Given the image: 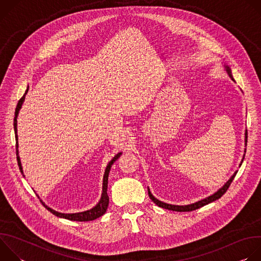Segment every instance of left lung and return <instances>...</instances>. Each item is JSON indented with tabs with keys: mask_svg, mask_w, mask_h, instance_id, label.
<instances>
[{
	"mask_svg": "<svg viewBox=\"0 0 261 261\" xmlns=\"http://www.w3.org/2000/svg\"><path fill=\"white\" fill-rule=\"evenodd\" d=\"M224 67H225V70H226L227 74L229 75V77L234 82V80H233V77H232V74H231V69H230L228 66H224ZM247 138H248V132H247V130H246V133H245V142H247ZM245 144H247V143H245ZM245 153H246V150H245ZM243 161H244V158H243V160H242V162H241L240 165H242ZM237 172H238V171H236V172L232 174V176L226 181V184H225L224 186H223L222 188H220L217 192H215L213 195H211V196H208V197H206V198H204V199H201V200H199V201H197V202L191 203V204H187V205H174V204H168V203L162 202V201L158 200L156 197H154L153 194L151 193L150 189L147 188V190H148V196H150V198L152 199V201H154V203H156V204H157L158 206H160V207H163V208H166V210H169V211H175V212H191V211L197 210V208H199V207H201V206H203V205H205V204H207V203H210V202H213V201L219 199L223 194H224V193L227 191V189L229 188V186H230V184L232 182V180H233V178H234Z\"/></svg>",
	"mask_w": 261,
	"mask_h": 261,
	"instance_id": "1",
	"label": "left lung"
}]
</instances>
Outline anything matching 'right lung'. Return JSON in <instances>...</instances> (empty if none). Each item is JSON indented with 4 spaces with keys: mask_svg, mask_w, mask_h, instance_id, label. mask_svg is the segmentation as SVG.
Returning <instances> with one entry per match:
<instances>
[{
    "mask_svg": "<svg viewBox=\"0 0 261 261\" xmlns=\"http://www.w3.org/2000/svg\"><path fill=\"white\" fill-rule=\"evenodd\" d=\"M29 91V88L27 89L24 95L19 99L17 105H16V109H15V117H14V122H13V126H14V132H15V140H16V158H17V163H18V167L21 171V173L23 174V171H22V167H21V163H20V159H19V156H18V137H17V116H18V113H19V109L21 108V105L24 101V97H25V94L28 93ZM122 155V153H119L117 154L113 159H111V161L107 164L106 166V169H105V172H104V176H103V185H102V195H101V199L99 200V202L91 210L89 211H86V212H82V213H75V214H64V213H59V212H56L54 210H51L50 207H48L47 205H45L43 203L42 200H40L42 202V204L50 212L53 213L54 215H56L57 217H60V218H64V219H68V220H71V221H81V222H84V221H92V220H95L99 217H101L102 215L105 214L106 210H107V206H108V203H109V197L107 195V184H108V174H109V171H110V168H111V165L114 164V162L116 160L119 159V157Z\"/></svg>",
    "mask_w": 261,
    "mask_h": 261,
    "instance_id": "1",
    "label": "right lung"
}]
</instances>
